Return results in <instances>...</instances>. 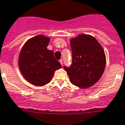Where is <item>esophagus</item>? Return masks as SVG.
<instances>
[{
    "label": "esophagus",
    "mask_w": 125,
    "mask_h": 125,
    "mask_svg": "<svg viewBox=\"0 0 125 125\" xmlns=\"http://www.w3.org/2000/svg\"><path fill=\"white\" fill-rule=\"evenodd\" d=\"M60 63H61V65H63V60L62 59H61V60H60Z\"/></svg>",
    "instance_id": "obj_1"
}]
</instances>
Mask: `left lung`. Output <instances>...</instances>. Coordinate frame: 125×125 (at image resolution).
Returning a JSON list of instances; mask_svg holds the SVG:
<instances>
[{
	"instance_id": "1",
	"label": "left lung",
	"mask_w": 125,
	"mask_h": 125,
	"mask_svg": "<svg viewBox=\"0 0 125 125\" xmlns=\"http://www.w3.org/2000/svg\"><path fill=\"white\" fill-rule=\"evenodd\" d=\"M72 63L64 70L71 83L80 88L96 83L104 72L106 57L102 46L92 36L80 34L70 40Z\"/></svg>"
}]
</instances>
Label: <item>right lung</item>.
I'll list each match as a JSON object with an SVG mask.
<instances>
[{"instance_id":"right-lung-1","label":"right lung","mask_w":125,"mask_h":125,"mask_svg":"<svg viewBox=\"0 0 125 125\" xmlns=\"http://www.w3.org/2000/svg\"><path fill=\"white\" fill-rule=\"evenodd\" d=\"M50 38L38 35L28 40L21 49L18 66L29 83L44 86L50 82L54 72L62 67L53 51L47 49Z\"/></svg>"}]
</instances>
